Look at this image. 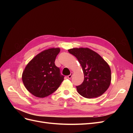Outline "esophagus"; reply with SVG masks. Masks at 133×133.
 Returning <instances> with one entry per match:
<instances>
[{"mask_svg":"<svg viewBox=\"0 0 133 133\" xmlns=\"http://www.w3.org/2000/svg\"><path fill=\"white\" fill-rule=\"evenodd\" d=\"M73 73H71L70 75H69L68 76V79H71V77H72V76H73Z\"/></svg>","mask_w":133,"mask_h":133,"instance_id":"obj_1","label":"esophagus"}]
</instances>
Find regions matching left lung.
<instances>
[{"mask_svg": "<svg viewBox=\"0 0 133 133\" xmlns=\"http://www.w3.org/2000/svg\"><path fill=\"white\" fill-rule=\"evenodd\" d=\"M70 54L77 58L84 74L83 82L76 86L78 93L86 98L102 95L109 87L111 70L101 56L89 48H73Z\"/></svg>", "mask_w": 133, "mask_h": 133, "instance_id": "8db88e82", "label": "left lung"}]
</instances>
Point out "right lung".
Masks as SVG:
<instances>
[{"label": "right lung", "instance_id": "right-lung-1", "mask_svg": "<svg viewBox=\"0 0 133 133\" xmlns=\"http://www.w3.org/2000/svg\"><path fill=\"white\" fill-rule=\"evenodd\" d=\"M59 48L45 50L28 64L22 75L24 85L31 94L39 98H44L58 89L64 76L60 68L55 64Z\"/></svg>", "mask_w": 133, "mask_h": 133}]
</instances>
